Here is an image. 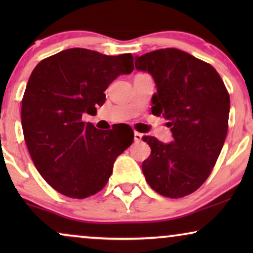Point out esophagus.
Returning a JSON list of instances; mask_svg holds the SVG:
<instances>
[{
    "label": "esophagus",
    "instance_id": "obj_1",
    "mask_svg": "<svg viewBox=\"0 0 253 253\" xmlns=\"http://www.w3.org/2000/svg\"><path fill=\"white\" fill-rule=\"evenodd\" d=\"M133 136H134L133 139H134V141H136V143H138V141H140L141 138H143V134L139 133V132H137V131H134Z\"/></svg>",
    "mask_w": 253,
    "mask_h": 253
}]
</instances>
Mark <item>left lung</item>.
<instances>
[{
  "label": "left lung",
  "instance_id": "8db88e82",
  "mask_svg": "<svg viewBox=\"0 0 253 253\" xmlns=\"http://www.w3.org/2000/svg\"><path fill=\"white\" fill-rule=\"evenodd\" d=\"M138 71L154 79V115L168 121L172 141L144 136L151 155L145 178L159 195L181 198L196 191L219 158L228 130L230 99L215 69L176 48L136 56Z\"/></svg>",
  "mask_w": 253,
  "mask_h": 253
}]
</instances>
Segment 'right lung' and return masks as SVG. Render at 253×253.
Wrapping results in <instances>:
<instances>
[{"label": "right lung", "mask_w": 253, "mask_h": 253, "mask_svg": "<svg viewBox=\"0 0 253 253\" xmlns=\"http://www.w3.org/2000/svg\"><path fill=\"white\" fill-rule=\"evenodd\" d=\"M132 70L131 54L71 48L44 58L31 74L22 101L24 138L38 171L62 195H95L108 182L116 158L132 144L127 127L102 131L82 120L105 103L112 82Z\"/></svg>", "instance_id": "add662e5"}]
</instances>
